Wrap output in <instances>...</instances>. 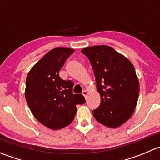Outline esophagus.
Listing matches in <instances>:
<instances>
[{
    "instance_id": "34e87169",
    "label": "esophagus",
    "mask_w": 160,
    "mask_h": 160,
    "mask_svg": "<svg viewBox=\"0 0 160 160\" xmlns=\"http://www.w3.org/2000/svg\"><path fill=\"white\" fill-rule=\"evenodd\" d=\"M83 93V95L84 96V97H85V98H87V96L88 95V92H87V90H83V93Z\"/></svg>"
}]
</instances>
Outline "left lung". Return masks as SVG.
Listing matches in <instances>:
<instances>
[{
    "instance_id": "1",
    "label": "left lung",
    "mask_w": 160,
    "mask_h": 160,
    "mask_svg": "<svg viewBox=\"0 0 160 160\" xmlns=\"http://www.w3.org/2000/svg\"><path fill=\"white\" fill-rule=\"evenodd\" d=\"M81 52L91 63L101 97L100 107L93 110L94 117L108 127H120L137 107L139 83L133 65L109 46L89 47Z\"/></svg>"
}]
</instances>
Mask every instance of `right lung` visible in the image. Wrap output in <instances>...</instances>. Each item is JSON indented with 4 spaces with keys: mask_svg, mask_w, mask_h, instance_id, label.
Wrapping results in <instances>:
<instances>
[{
    "mask_svg": "<svg viewBox=\"0 0 160 160\" xmlns=\"http://www.w3.org/2000/svg\"><path fill=\"white\" fill-rule=\"evenodd\" d=\"M74 50L57 48L44 55L27 76L25 98L40 123L52 129L70 125L77 104L86 102L82 94H73V83L63 80L59 71Z\"/></svg>",
    "mask_w": 160,
    "mask_h": 160,
    "instance_id": "add662e5",
    "label": "right lung"
}]
</instances>
